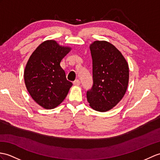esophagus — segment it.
<instances>
[{
    "label": "esophagus",
    "mask_w": 160,
    "mask_h": 160,
    "mask_svg": "<svg viewBox=\"0 0 160 160\" xmlns=\"http://www.w3.org/2000/svg\"><path fill=\"white\" fill-rule=\"evenodd\" d=\"M73 84L76 85V86H78V85H80V81L79 80H76L75 81L73 82Z\"/></svg>",
    "instance_id": "34e87169"
}]
</instances>
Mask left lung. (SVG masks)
Returning a JSON list of instances; mask_svg holds the SVG:
<instances>
[{"instance_id":"obj_1","label":"left lung","mask_w":160,"mask_h":160,"mask_svg":"<svg viewBox=\"0 0 160 160\" xmlns=\"http://www.w3.org/2000/svg\"><path fill=\"white\" fill-rule=\"evenodd\" d=\"M92 60V80L87 98L92 109L106 112L123 98L129 82V67L117 48L106 41L90 45Z\"/></svg>"}]
</instances>
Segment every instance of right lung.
Here are the masks:
<instances>
[{"mask_svg": "<svg viewBox=\"0 0 160 160\" xmlns=\"http://www.w3.org/2000/svg\"><path fill=\"white\" fill-rule=\"evenodd\" d=\"M72 48L47 40L36 48L26 65V87L33 100L46 109H53L62 102L73 85L66 78L60 62Z\"/></svg>", "mask_w": 160, "mask_h": 160, "instance_id": "obj_1", "label": "right lung"}]
</instances>
